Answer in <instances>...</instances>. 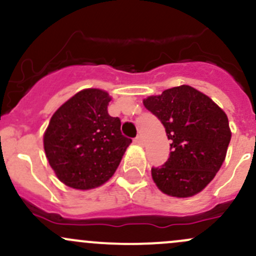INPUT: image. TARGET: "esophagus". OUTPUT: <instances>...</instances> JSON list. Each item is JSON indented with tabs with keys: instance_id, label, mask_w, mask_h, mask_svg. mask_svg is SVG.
Masks as SVG:
<instances>
[{
	"instance_id": "1",
	"label": "esophagus",
	"mask_w": 256,
	"mask_h": 256,
	"mask_svg": "<svg viewBox=\"0 0 256 256\" xmlns=\"http://www.w3.org/2000/svg\"><path fill=\"white\" fill-rule=\"evenodd\" d=\"M134 142H136V144L138 145H144V139H142V136H136V139H134Z\"/></svg>"
}]
</instances>
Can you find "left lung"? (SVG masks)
I'll return each instance as SVG.
<instances>
[{
    "mask_svg": "<svg viewBox=\"0 0 256 256\" xmlns=\"http://www.w3.org/2000/svg\"><path fill=\"white\" fill-rule=\"evenodd\" d=\"M142 104L161 120L172 142L168 160L151 168L158 188L177 198L202 192L226 158L232 136L226 114L208 96L189 85L149 96Z\"/></svg>",
    "mask_w": 256,
    "mask_h": 256,
    "instance_id": "left-lung-1",
    "label": "left lung"
}]
</instances>
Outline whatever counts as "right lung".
Segmentation results:
<instances>
[{"instance_id": "obj_1", "label": "right lung", "mask_w": 256, "mask_h": 256, "mask_svg": "<svg viewBox=\"0 0 256 256\" xmlns=\"http://www.w3.org/2000/svg\"><path fill=\"white\" fill-rule=\"evenodd\" d=\"M111 98L100 89H84L66 101L51 117L44 134L46 158L57 178L80 190L101 186L116 172L132 139L111 117Z\"/></svg>"}]
</instances>
